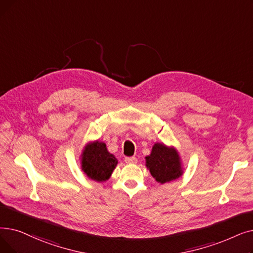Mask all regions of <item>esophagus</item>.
Returning <instances> with one entry per match:
<instances>
[{
	"label": "esophagus",
	"mask_w": 253,
	"mask_h": 253,
	"mask_svg": "<svg viewBox=\"0 0 253 253\" xmlns=\"http://www.w3.org/2000/svg\"><path fill=\"white\" fill-rule=\"evenodd\" d=\"M125 162L128 164H136L137 163V159L135 157H126L125 158Z\"/></svg>",
	"instance_id": "34e87169"
}]
</instances>
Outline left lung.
I'll return each mask as SVG.
<instances>
[{
    "mask_svg": "<svg viewBox=\"0 0 253 253\" xmlns=\"http://www.w3.org/2000/svg\"><path fill=\"white\" fill-rule=\"evenodd\" d=\"M146 167L152 177L160 184L179 179L184 172L180 153L173 146L155 142L151 154L145 157Z\"/></svg>",
    "mask_w": 253,
    "mask_h": 253,
    "instance_id": "8db88e82",
    "label": "left lung"
}]
</instances>
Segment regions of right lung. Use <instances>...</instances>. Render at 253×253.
Masks as SVG:
<instances>
[{"label": "right lung", "mask_w": 253, "mask_h": 253, "mask_svg": "<svg viewBox=\"0 0 253 253\" xmlns=\"http://www.w3.org/2000/svg\"><path fill=\"white\" fill-rule=\"evenodd\" d=\"M80 158L81 169L86 177L101 183L111 178L118 164V159L108 152L105 142L99 140L86 142Z\"/></svg>", "instance_id": "1"}]
</instances>
